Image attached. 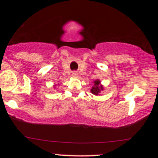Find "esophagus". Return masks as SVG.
<instances>
[{
	"label": "esophagus",
	"mask_w": 158,
	"mask_h": 158,
	"mask_svg": "<svg viewBox=\"0 0 158 158\" xmlns=\"http://www.w3.org/2000/svg\"><path fill=\"white\" fill-rule=\"evenodd\" d=\"M72 76H73V77H78V73H77V72H76V71L73 72V73H72Z\"/></svg>",
	"instance_id": "34e87169"
}]
</instances>
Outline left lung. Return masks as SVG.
I'll return each instance as SVG.
<instances>
[{"instance_id":"left-lung-1","label":"left lung","mask_w":158,"mask_h":158,"mask_svg":"<svg viewBox=\"0 0 158 158\" xmlns=\"http://www.w3.org/2000/svg\"><path fill=\"white\" fill-rule=\"evenodd\" d=\"M104 86L101 84V81L99 79H95L93 81V86L90 89V92L95 96L100 95V93L104 90Z\"/></svg>"}]
</instances>
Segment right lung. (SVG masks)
<instances>
[{
  "label": "right lung",
  "mask_w": 158,
  "mask_h": 158,
  "mask_svg": "<svg viewBox=\"0 0 158 158\" xmlns=\"http://www.w3.org/2000/svg\"><path fill=\"white\" fill-rule=\"evenodd\" d=\"M58 85H59V84H58ZM56 86H57V85H53V88H55Z\"/></svg>",
  "instance_id": "1"
}]
</instances>
